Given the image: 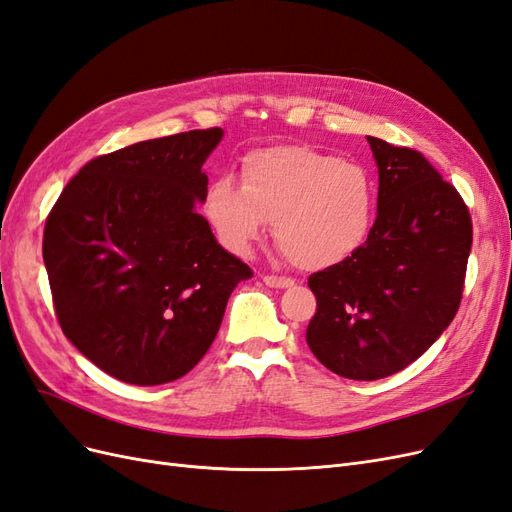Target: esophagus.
<instances>
[{"label": "esophagus", "mask_w": 512, "mask_h": 512, "mask_svg": "<svg viewBox=\"0 0 512 512\" xmlns=\"http://www.w3.org/2000/svg\"><path fill=\"white\" fill-rule=\"evenodd\" d=\"M262 282H265L269 288H290L294 286V280L282 275H262Z\"/></svg>", "instance_id": "1"}]
</instances>
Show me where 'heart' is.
<instances>
[{
    "label": "heart",
    "instance_id": "obj_1",
    "mask_svg": "<svg viewBox=\"0 0 512 512\" xmlns=\"http://www.w3.org/2000/svg\"><path fill=\"white\" fill-rule=\"evenodd\" d=\"M203 211L230 252L250 254L275 220V241L292 265L324 269L367 241L376 185L359 162L309 147H269L245 156L241 185L213 179Z\"/></svg>",
    "mask_w": 512,
    "mask_h": 512
}]
</instances>
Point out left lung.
<instances>
[{
    "label": "left lung",
    "mask_w": 512,
    "mask_h": 512,
    "mask_svg": "<svg viewBox=\"0 0 512 512\" xmlns=\"http://www.w3.org/2000/svg\"><path fill=\"white\" fill-rule=\"evenodd\" d=\"M378 215L350 258L312 273L307 346L333 374L380 380L414 363L453 322L472 247L470 211L423 153L367 136Z\"/></svg>",
    "instance_id": "8db88e82"
}]
</instances>
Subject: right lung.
I'll use <instances>...</instances> for the list:
<instances>
[{"label":"right lung","mask_w":512,"mask_h":512,"mask_svg":"<svg viewBox=\"0 0 512 512\" xmlns=\"http://www.w3.org/2000/svg\"><path fill=\"white\" fill-rule=\"evenodd\" d=\"M222 128L87 162L46 218L42 256L61 331L121 382H173L203 359L252 269L196 211Z\"/></svg>","instance_id":"obj_1"}]
</instances>
